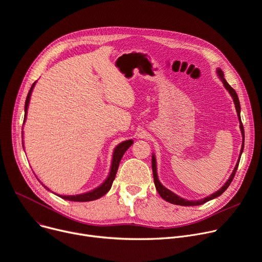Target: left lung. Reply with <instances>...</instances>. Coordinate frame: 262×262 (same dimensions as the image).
Segmentation results:
<instances>
[{"label": "left lung", "instance_id": "obj_1", "mask_svg": "<svg viewBox=\"0 0 262 262\" xmlns=\"http://www.w3.org/2000/svg\"><path fill=\"white\" fill-rule=\"evenodd\" d=\"M216 73H217V75L219 76L221 82H223L225 88L229 91L230 95L232 96L233 102H234V104H235L236 111H237V116H238L239 124H240L239 127H240L241 134H243V145H241V150H240L239 158H238V160H237L236 166H235V168H234L232 174L230 175L229 179L227 180L226 184H225L223 187H221L218 191H216L215 193H213V194H211V195H209V196H207V197H205V198H201V199H198V200H188V199H185V198H183V197L178 196V195L175 194L174 192L170 191L169 189H167L166 187H164V186L162 185V183L159 182L158 175H157L156 158H155V155H154V153H153V154H152V171H153V177H154V185H155V188H156L158 194H159L160 196H162L163 199H165L166 201H168V203H170V204L178 205V206H188V207H189V206H200V205H203V204L207 203V201H209V200H211V199H214V198H216V197H218V196H220L221 194H223V193L228 189V187L231 185L232 180H233V178H234V176H235V173H236V171H237V168H238V165H239V162H240V157H241V154H243L244 148H245V130H244V126H243V123H241V118H240V103H239L238 95H237L236 91L228 84V82L226 80L225 74H224L223 70H221L220 68H217V69H216Z\"/></svg>", "mask_w": 262, "mask_h": 262}]
</instances>
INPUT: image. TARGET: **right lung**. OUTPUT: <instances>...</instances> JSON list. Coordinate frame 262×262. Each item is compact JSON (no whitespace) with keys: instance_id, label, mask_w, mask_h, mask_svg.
Masks as SVG:
<instances>
[{"instance_id":"1","label":"right lung","mask_w":262,"mask_h":262,"mask_svg":"<svg viewBox=\"0 0 262 262\" xmlns=\"http://www.w3.org/2000/svg\"><path fill=\"white\" fill-rule=\"evenodd\" d=\"M36 82H34L27 94V97H26V102H25V117H24V123L26 120V117H27V111H28V106H29V102H30V97H31V93H32V90L35 86ZM24 144V143H23ZM133 144V140L132 139H128V140H125V142H122L120 144H118L115 148H114V151H113V155H112V162H111V167H110V171H109V174L107 176V178L104 180V183L102 185H99L97 188L87 192V193H82V194H76V195H59V194H56L58 197H61L63 199H66V200H70V201H91V200H95V199H98L102 196H104L112 187V184H113V180L115 178V175H116V172H117V169H118V166H119V163H120V159H122L123 155L125 154V152L130 148V146H132ZM24 147V146H23ZM25 150V149H24ZM43 185V184H42ZM44 186V185H43ZM47 190H49V188H47L46 186H44ZM50 191V190H49ZM53 193V192H52ZM55 194V193H54Z\"/></svg>"}]
</instances>
